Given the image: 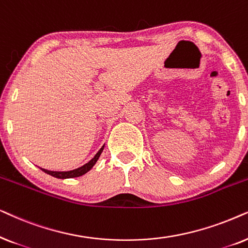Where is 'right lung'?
Segmentation results:
<instances>
[{"label":"right lung","mask_w":248,"mask_h":248,"mask_svg":"<svg viewBox=\"0 0 248 248\" xmlns=\"http://www.w3.org/2000/svg\"><path fill=\"white\" fill-rule=\"evenodd\" d=\"M103 148L104 146L101 147V150L97 152L96 155L92 158L90 162H87L84 166L78 168V169H75V170H71V171H49V170H46V169H42V171H44L45 173L47 174H51L52 177H55V178H59V179H67V178H76V177H80L82 174H85L86 172H88L92 168L94 167V164L96 163V161L98 160V157H100V155L102 152H103Z\"/></svg>","instance_id":"right-lung-1"}]
</instances>
